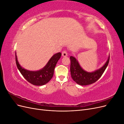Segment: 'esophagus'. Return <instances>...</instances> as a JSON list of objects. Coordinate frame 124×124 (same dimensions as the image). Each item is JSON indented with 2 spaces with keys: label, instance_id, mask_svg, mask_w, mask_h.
<instances>
[{
  "label": "esophagus",
  "instance_id": "34e87169",
  "mask_svg": "<svg viewBox=\"0 0 124 124\" xmlns=\"http://www.w3.org/2000/svg\"><path fill=\"white\" fill-rule=\"evenodd\" d=\"M67 56H68V53H67V52L66 51H64L62 52V57H67Z\"/></svg>",
  "mask_w": 124,
  "mask_h": 124
}]
</instances>
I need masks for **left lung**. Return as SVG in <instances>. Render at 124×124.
<instances>
[{
    "instance_id": "8db88e82",
    "label": "left lung",
    "mask_w": 124,
    "mask_h": 124,
    "mask_svg": "<svg viewBox=\"0 0 124 124\" xmlns=\"http://www.w3.org/2000/svg\"><path fill=\"white\" fill-rule=\"evenodd\" d=\"M70 58L71 61L70 72L71 77L77 84L83 86L95 83L101 77L109 62L110 55L107 62L102 67L91 72L86 71L82 68L78 60L75 57L70 56Z\"/></svg>"
}]
</instances>
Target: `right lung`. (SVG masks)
Listing matches in <instances>:
<instances>
[{
	"instance_id": "right-lung-1",
	"label": "right lung",
	"mask_w": 124,
	"mask_h": 124,
	"mask_svg": "<svg viewBox=\"0 0 124 124\" xmlns=\"http://www.w3.org/2000/svg\"><path fill=\"white\" fill-rule=\"evenodd\" d=\"M61 56L60 52L55 54L43 68L37 71H30L23 68L18 62L16 52V60L18 70L26 80L34 85L42 86L48 83L53 77L55 67Z\"/></svg>"
}]
</instances>
